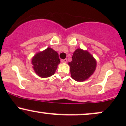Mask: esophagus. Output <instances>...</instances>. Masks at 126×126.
I'll return each mask as SVG.
<instances>
[{"label": "esophagus", "instance_id": "34e87169", "mask_svg": "<svg viewBox=\"0 0 126 126\" xmlns=\"http://www.w3.org/2000/svg\"><path fill=\"white\" fill-rule=\"evenodd\" d=\"M61 62H62V63H66V62H67V59H62V60H61Z\"/></svg>", "mask_w": 126, "mask_h": 126}]
</instances>
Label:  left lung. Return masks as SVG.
Wrapping results in <instances>:
<instances>
[{
	"label": "left lung",
	"instance_id": "left-lung-1",
	"mask_svg": "<svg viewBox=\"0 0 126 126\" xmlns=\"http://www.w3.org/2000/svg\"><path fill=\"white\" fill-rule=\"evenodd\" d=\"M70 66V74L74 80L79 82L85 81L93 74L96 69V62L94 57L87 51L76 49Z\"/></svg>",
	"mask_w": 126,
	"mask_h": 126
}]
</instances>
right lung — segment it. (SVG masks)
<instances>
[{
	"mask_svg": "<svg viewBox=\"0 0 126 126\" xmlns=\"http://www.w3.org/2000/svg\"><path fill=\"white\" fill-rule=\"evenodd\" d=\"M60 62L58 53L51 48L37 53L32 60L34 71L41 78L54 74Z\"/></svg>",
	"mask_w": 126,
	"mask_h": 126,
	"instance_id": "add662e5",
	"label": "right lung"
}]
</instances>
